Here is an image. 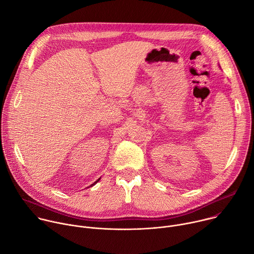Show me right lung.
Wrapping results in <instances>:
<instances>
[{
  "label": "right lung",
  "mask_w": 254,
  "mask_h": 254,
  "mask_svg": "<svg viewBox=\"0 0 254 254\" xmlns=\"http://www.w3.org/2000/svg\"><path fill=\"white\" fill-rule=\"evenodd\" d=\"M99 180H100V178H99V179H97V180H96V181H95V182H94V183H93V184H92V185H91V186H89V187H92V186H94V185H95V184H96V183H97V182H98V181H99Z\"/></svg>",
  "instance_id": "right-lung-1"
}]
</instances>
